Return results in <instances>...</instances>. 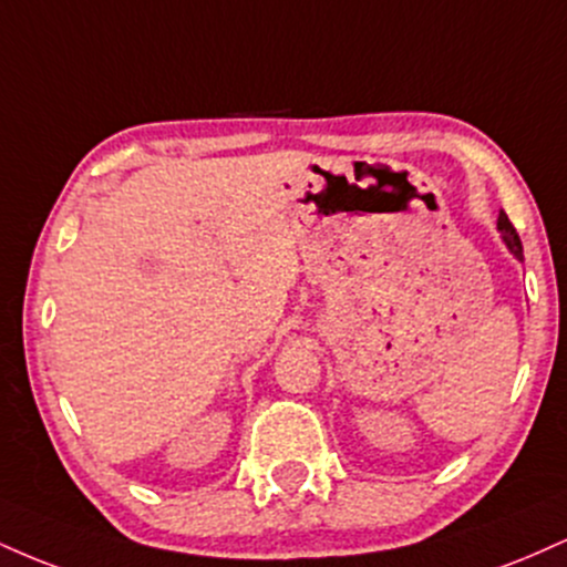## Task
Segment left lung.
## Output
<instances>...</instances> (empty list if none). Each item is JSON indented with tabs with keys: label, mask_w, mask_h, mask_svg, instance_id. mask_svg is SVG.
<instances>
[{
	"label": "left lung",
	"mask_w": 567,
	"mask_h": 567,
	"mask_svg": "<svg viewBox=\"0 0 567 567\" xmlns=\"http://www.w3.org/2000/svg\"><path fill=\"white\" fill-rule=\"evenodd\" d=\"M498 229H501V237H504L506 247L514 252V258H519V261H523V243H519V234L512 226V220L506 218V213H501L498 216Z\"/></svg>",
	"instance_id": "obj_1"
}]
</instances>
